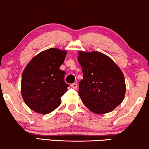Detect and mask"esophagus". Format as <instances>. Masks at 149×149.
I'll return each instance as SVG.
<instances>
[{
  "label": "esophagus",
  "instance_id": "esophagus-1",
  "mask_svg": "<svg viewBox=\"0 0 149 149\" xmlns=\"http://www.w3.org/2000/svg\"><path fill=\"white\" fill-rule=\"evenodd\" d=\"M71 88H72L73 89H76L77 87H78V85H77V83H72V84H71Z\"/></svg>",
  "mask_w": 149,
  "mask_h": 149
}]
</instances>
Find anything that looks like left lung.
<instances>
[{
	"mask_svg": "<svg viewBox=\"0 0 149 149\" xmlns=\"http://www.w3.org/2000/svg\"><path fill=\"white\" fill-rule=\"evenodd\" d=\"M78 57L83 75L78 95L83 104L95 113L112 111L125 95V81L121 69L111 58L97 51H79Z\"/></svg>",
	"mask_w": 149,
	"mask_h": 149,
	"instance_id": "obj_1",
	"label": "left lung"
}]
</instances>
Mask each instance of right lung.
Listing matches in <instances>:
<instances>
[{
  "mask_svg": "<svg viewBox=\"0 0 149 149\" xmlns=\"http://www.w3.org/2000/svg\"><path fill=\"white\" fill-rule=\"evenodd\" d=\"M67 52L49 48L38 53L26 66L22 76L21 93L25 104L33 111L48 114L60 105L69 85L65 72L59 69Z\"/></svg>",
  "mask_w": 149,
  "mask_h": 149,
  "instance_id": "right-lung-1",
  "label": "right lung"
}]
</instances>
